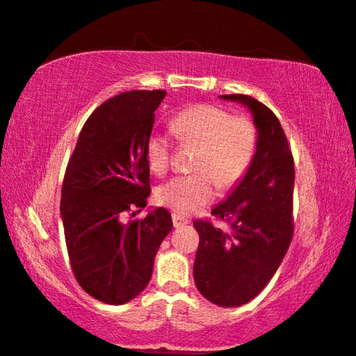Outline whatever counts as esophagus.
I'll return each instance as SVG.
<instances>
[{"label": "esophagus", "instance_id": "esophagus-1", "mask_svg": "<svg viewBox=\"0 0 356 356\" xmlns=\"http://www.w3.org/2000/svg\"><path fill=\"white\" fill-rule=\"evenodd\" d=\"M188 222H190V219H188V218H185V216H182V214H177V213H174V214H172V224H174V227H182V226H187Z\"/></svg>", "mask_w": 356, "mask_h": 356}]
</instances>
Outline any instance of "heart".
I'll use <instances>...</instances> for the list:
<instances>
[{
    "label": "heart",
    "instance_id": "obj_1",
    "mask_svg": "<svg viewBox=\"0 0 356 356\" xmlns=\"http://www.w3.org/2000/svg\"><path fill=\"white\" fill-rule=\"evenodd\" d=\"M177 140L198 147L190 176L174 177L156 190V200L180 214H190L211 203L216 184L222 190L242 182L252 168L258 149V130L247 116H234L214 104H193L171 119ZM147 161L158 176L169 171L172 138L163 130H153L147 138Z\"/></svg>",
    "mask_w": 356,
    "mask_h": 356
}]
</instances>
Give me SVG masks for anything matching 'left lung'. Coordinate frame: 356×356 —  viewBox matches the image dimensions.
<instances>
[{"label":"left lung","mask_w":356,"mask_h":356,"mask_svg":"<svg viewBox=\"0 0 356 356\" xmlns=\"http://www.w3.org/2000/svg\"><path fill=\"white\" fill-rule=\"evenodd\" d=\"M248 106L258 129L252 168L211 214L227 224L193 222L200 235L193 277L200 293L219 307H242L266 287L293 237L295 168L290 145L271 109L248 95H222Z\"/></svg>","instance_id":"1"}]
</instances>
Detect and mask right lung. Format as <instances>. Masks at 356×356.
Listing matches in <instances>:
<instances>
[{"label": "right lung", "instance_id": "obj_1", "mask_svg": "<svg viewBox=\"0 0 356 356\" xmlns=\"http://www.w3.org/2000/svg\"><path fill=\"white\" fill-rule=\"evenodd\" d=\"M164 90L119 93L95 109L80 130L61 188L69 261L88 295L122 305L147 287L154 257L171 232L168 209L126 221L147 207V138Z\"/></svg>", "mask_w": 356, "mask_h": 356}]
</instances>
